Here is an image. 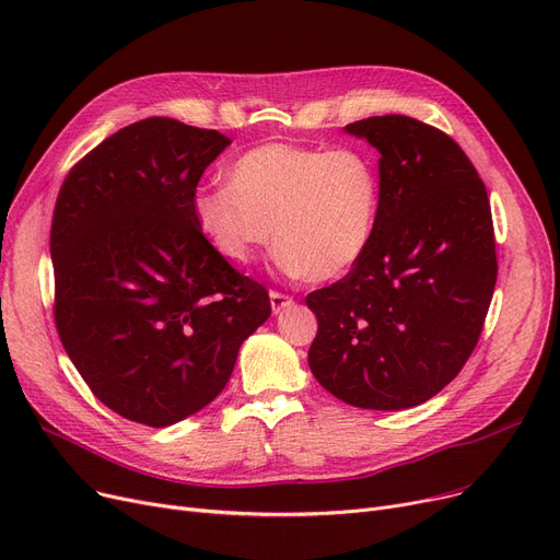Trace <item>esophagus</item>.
Masks as SVG:
<instances>
[{
    "mask_svg": "<svg viewBox=\"0 0 560 560\" xmlns=\"http://www.w3.org/2000/svg\"><path fill=\"white\" fill-rule=\"evenodd\" d=\"M292 302H295V300H292L290 295H283V292H279V290H272V292H270L272 313H281V311H285Z\"/></svg>",
    "mask_w": 560,
    "mask_h": 560,
    "instance_id": "1",
    "label": "esophagus"
}]
</instances>
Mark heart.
Wrapping results in <instances>:
<instances>
[{"instance_id":"1","label":"heart","mask_w":560,"mask_h":560,"mask_svg":"<svg viewBox=\"0 0 560 560\" xmlns=\"http://www.w3.org/2000/svg\"><path fill=\"white\" fill-rule=\"evenodd\" d=\"M378 209L372 161L351 147L325 150L265 142L226 167V184L190 197L192 218L211 247L247 265L272 238L277 262L308 281H331L368 249Z\"/></svg>"}]
</instances>
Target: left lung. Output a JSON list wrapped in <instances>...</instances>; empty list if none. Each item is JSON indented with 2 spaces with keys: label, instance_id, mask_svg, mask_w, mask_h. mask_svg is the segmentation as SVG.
Listing matches in <instances>:
<instances>
[{
  "label": "left lung",
  "instance_id": "left-lung-1",
  "mask_svg": "<svg viewBox=\"0 0 560 560\" xmlns=\"http://www.w3.org/2000/svg\"><path fill=\"white\" fill-rule=\"evenodd\" d=\"M345 131L381 154L378 209L354 268L306 298L308 365L345 404L401 410L443 390L479 342L497 281L490 201L454 138L416 117Z\"/></svg>",
  "mask_w": 560,
  "mask_h": 560
}]
</instances>
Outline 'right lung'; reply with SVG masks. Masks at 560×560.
Segmentation results:
<instances>
[{"mask_svg": "<svg viewBox=\"0 0 560 560\" xmlns=\"http://www.w3.org/2000/svg\"><path fill=\"white\" fill-rule=\"evenodd\" d=\"M229 144L147 117L88 152L58 190L56 329L88 388L131 422L170 427L211 404L272 313L268 290L231 268L190 211Z\"/></svg>", "mask_w": 560, "mask_h": 560, "instance_id": "1", "label": "right lung"}]
</instances>
